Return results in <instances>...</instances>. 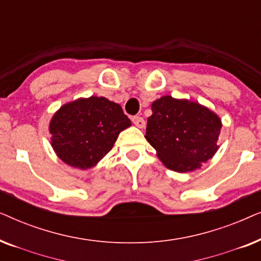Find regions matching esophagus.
<instances>
[{"instance_id":"esophagus-1","label":"esophagus","mask_w":261,"mask_h":261,"mask_svg":"<svg viewBox=\"0 0 261 261\" xmlns=\"http://www.w3.org/2000/svg\"><path fill=\"white\" fill-rule=\"evenodd\" d=\"M132 122H133L135 126L139 127V128H144L145 127V120L142 119L141 116L132 117Z\"/></svg>"}]
</instances>
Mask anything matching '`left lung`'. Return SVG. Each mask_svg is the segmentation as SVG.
I'll use <instances>...</instances> for the list:
<instances>
[{
  "label": "left lung",
  "instance_id": "1",
  "mask_svg": "<svg viewBox=\"0 0 261 261\" xmlns=\"http://www.w3.org/2000/svg\"><path fill=\"white\" fill-rule=\"evenodd\" d=\"M152 112L145 138L170 170L194 171L216 153L222 124L208 108L164 96L152 103Z\"/></svg>",
  "mask_w": 261,
  "mask_h": 261
}]
</instances>
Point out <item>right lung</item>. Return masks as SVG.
I'll list each match as a JSON object with an SVG mask.
<instances>
[{
    "label": "right lung",
    "instance_id": "right-lung-1",
    "mask_svg": "<svg viewBox=\"0 0 261 261\" xmlns=\"http://www.w3.org/2000/svg\"><path fill=\"white\" fill-rule=\"evenodd\" d=\"M120 105L91 96L63 106L49 123L51 145L67 165L81 170L96 165L130 126Z\"/></svg>",
    "mask_w": 261,
    "mask_h": 261
}]
</instances>
